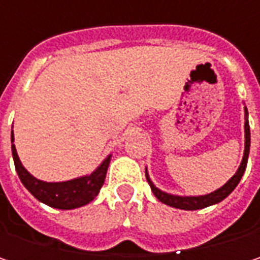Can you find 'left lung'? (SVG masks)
<instances>
[{"label": "left lung", "mask_w": 260, "mask_h": 260, "mask_svg": "<svg viewBox=\"0 0 260 260\" xmlns=\"http://www.w3.org/2000/svg\"><path fill=\"white\" fill-rule=\"evenodd\" d=\"M244 113H245V122H244V132H245V146H244V155H242V161L236 170L234 176L226 182L223 186H220L218 189L209 192V194H205V196H176V194H170V192H166L162 189H159L158 186H155V183L150 181L149 175H147V169H146V179L150 185V189L152 192L155 194V197L164 203V205H169L172 208H176V209H183V211H196V209H203V208H208L211 205H217L220 203L221 200H224L235 188L236 185L239 183L244 172H245V167H247V159H248V152H250V125H248V111L247 108L244 107Z\"/></svg>", "instance_id": "obj_1"}]
</instances>
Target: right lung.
I'll return each instance as SVG.
<instances>
[{
	"label": "right lung",
	"mask_w": 260,
	"mask_h": 260,
	"mask_svg": "<svg viewBox=\"0 0 260 260\" xmlns=\"http://www.w3.org/2000/svg\"><path fill=\"white\" fill-rule=\"evenodd\" d=\"M12 155H13L18 176L24 183V186L39 202L55 209H75L94 200V197L99 194V189L105 182V175L111 161V155H108L94 172L81 178L64 182H45L34 178L22 166L16 147L13 144V131H12Z\"/></svg>",
	"instance_id": "right-lung-1"
}]
</instances>
